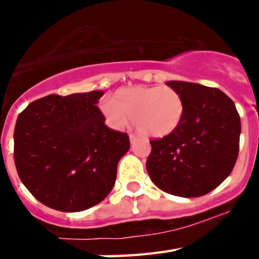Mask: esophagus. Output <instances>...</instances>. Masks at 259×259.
<instances>
[{
	"instance_id": "1",
	"label": "esophagus",
	"mask_w": 259,
	"mask_h": 259,
	"mask_svg": "<svg viewBox=\"0 0 259 259\" xmlns=\"http://www.w3.org/2000/svg\"><path fill=\"white\" fill-rule=\"evenodd\" d=\"M136 140H137L136 135H130V141H131V143H135Z\"/></svg>"
}]
</instances>
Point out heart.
<instances>
[{"instance_id": "heart-1", "label": "heart", "mask_w": 259, "mask_h": 259, "mask_svg": "<svg viewBox=\"0 0 259 259\" xmlns=\"http://www.w3.org/2000/svg\"><path fill=\"white\" fill-rule=\"evenodd\" d=\"M101 110L110 125L124 127L134 119L137 131L146 137L170 136L182 125L184 101L172 88L139 85L116 91L111 100L102 102Z\"/></svg>"}]
</instances>
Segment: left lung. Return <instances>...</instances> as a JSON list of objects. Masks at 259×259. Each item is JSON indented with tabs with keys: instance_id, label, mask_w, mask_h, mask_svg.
Returning <instances> with one entry per match:
<instances>
[{
	"instance_id": "left-lung-1",
	"label": "left lung",
	"mask_w": 259,
	"mask_h": 259,
	"mask_svg": "<svg viewBox=\"0 0 259 259\" xmlns=\"http://www.w3.org/2000/svg\"><path fill=\"white\" fill-rule=\"evenodd\" d=\"M182 96L184 119L178 131L150 141L146 171L158 188L180 197H200L227 179L239 154L241 122L221 89L171 80Z\"/></svg>"
}]
</instances>
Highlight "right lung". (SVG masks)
<instances>
[{"label":"right lung","mask_w":259,"mask_h":259,"mask_svg":"<svg viewBox=\"0 0 259 259\" xmlns=\"http://www.w3.org/2000/svg\"><path fill=\"white\" fill-rule=\"evenodd\" d=\"M102 91L49 95L31 102L17 119L14 159L36 200L58 211H83L105 200L130 149L123 132L105 124L96 105Z\"/></svg>","instance_id":"add662e5"}]
</instances>
